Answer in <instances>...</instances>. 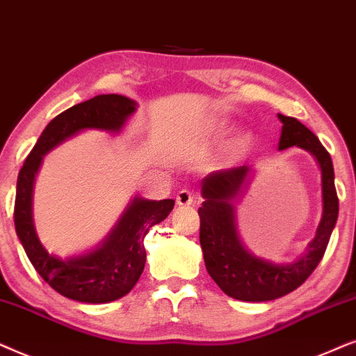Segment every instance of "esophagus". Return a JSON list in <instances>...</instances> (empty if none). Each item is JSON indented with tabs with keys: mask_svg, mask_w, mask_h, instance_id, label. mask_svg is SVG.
Masks as SVG:
<instances>
[{
	"mask_svg": "<svg viewBox=\"0 0 356 356\" xmlns=\"http://www.w3.org/2000/svg\"><path fill=\"white\" fill-rule=\"evenodd\" d=\"M175 202H177L179 207L192 205V203L195 202V193L187 191V188H182V191L177 193V197H175Z\"/></svg>",
	"mask_w": 356,
	"mask_h": 356,
	"instance_id": "esophagus-1",
	"label": "esophagus"
}]
</instances>
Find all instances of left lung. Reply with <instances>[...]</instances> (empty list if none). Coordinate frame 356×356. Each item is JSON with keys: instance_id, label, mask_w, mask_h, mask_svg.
<instances>
[{"instance_id": "left-lung-1", "label": "left lung", "mask_w": 356, "mask_h": 356, "mask_svg": "<svg viewBox=\"0 0 356 356\" xmlns=\"http://www.w3.org/2000/svg\"><path fill=\"white\" fill-rule=\"evenodd\" d=\"M283 127L278 149L291 146L309 151L322 174V220L307 252L293 264H272L248 252L241 243L234 221L233 200L243 191L249 165L216 170L202 181L205 202L200 215V245L210 277L227 296L239 301H272L296 290L314 272L329 244L339 216V198L334 184V165L330 154L319 138L300 120L278 113Z\"/></svg>"}]
</instances>
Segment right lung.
<instances>
[{"label": "right lung", "mask_w": 356, "mask_h": 356, "mask_svg": "<svg viewBox=\"0 0 356 356\" xmlns=\"http://www.w3.org/2000/svg\"><path fill=\"white\" fill-rule=\"evenodd\" d=\"M136 111V102L118 94H101L56 115L19 170L14 226L27 257L56 293L79 302L115 301L131 291L145 268V236L174 208V200L134 198L107 239L92 252L61 260L40 244L32 221V187L42 158L51 148L86 129L118 131Z\"/></svg>", "instance_id": "right-lung-1"}]
</instances>
